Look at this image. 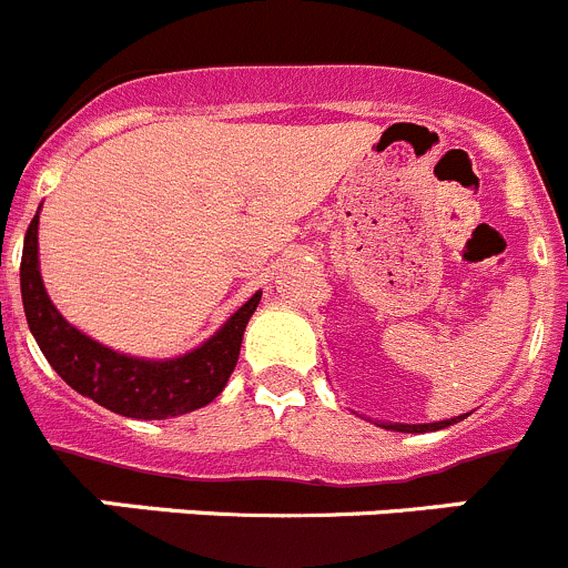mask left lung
Wrapping results in <instances>:
<instances>
[{"label":"left lung","mask_w":568,"mask_h":568,"mask_svg":"<svg viewBox=\"0 0 568 568\" xmlns=\"http://www.w3.org/2000/svg\"><path fill=\"white\" fill-rule=\"evenodd\" d=\"M467 417V414H462V417H453V419H442V423H428V425H403V423H381V428L386 430H400V434H428V430H442L447 428V425H456L462 423V419Z\"/></svg>","instance_id":"1"}]
</instances>
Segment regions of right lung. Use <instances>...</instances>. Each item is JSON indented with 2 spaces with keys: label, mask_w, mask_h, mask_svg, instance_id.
Masks as SVG:
<instances>
[{
  "label": "right lung",
  "mask_w": 568,
  "mask_h": 568,
  "mask_svg": "<svg viewBox=\"0 0 568 568\" xmlns=\"http://www.w3.org/2000/svg\"><path fill=\"white\" fill-rule=\"evenodd\" d=\"M262 292L243 303L204 345L176 358H138L82 334L49 301L38 267V215L21 254V301L38 347L54 373L99 406L132 419H168L215 400L234 373L243 331Z\"/></svg>",
  "instance_id": "obj_1"
}]
</instances>
